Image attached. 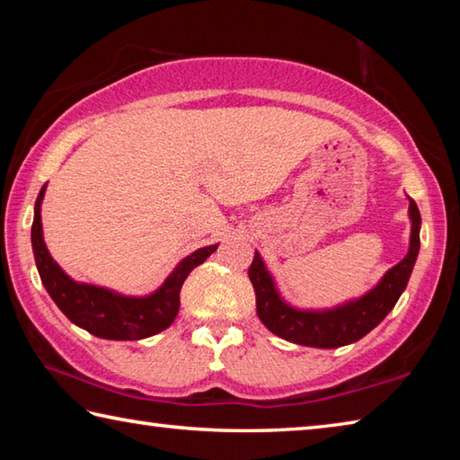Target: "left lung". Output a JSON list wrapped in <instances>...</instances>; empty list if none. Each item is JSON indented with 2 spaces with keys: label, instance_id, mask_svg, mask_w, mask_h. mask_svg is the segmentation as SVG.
Masks as SVG:
<instances>
[{
  "label": "left lung",
  "instance_id": "1",
  "mask_svg": "<svg viewBox=\"0 0 460 460\" xmlns=\"http://www.w3.org/2000/svg\"><path fill=\"white\" fill-rule=\"evenodd\" d=\"M410 219H411V237L410 252L398 266H394L381 278V282L371 292L361 296L359 300L349 302L332 310H296L288 306L279 298L270 271L261 261V255L255 252L252 266H249V279L255 290V305H258L260 321L268 329L296 345L334 349L349 345L363 339L371 329L384 321L389 310L406 290L408 279L420 252V211L418 205L410 199Z\"/></svg>",
  "mask_w": 460,
  "mask_h": 460
}]
</instances>
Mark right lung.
<instances>
[{"label":"right lung","instance_id":"right-lung-1","mask_svg":"<svg viewBox=\"0 0 460 460\" xmlns=\"http://www.w3.org/2000/svg\"><path fill=\"white\" fill-rule=\"evenodd\" d=\"M46 184L36 199L32 223V249L42 284L68 321L99 339L137 341L168 329L181 308V288L190 271L200 266L219 245L200 247L184 258L158 290L144 298L121 296L105 288L79 284L50 258L42 239L40 205Z\"/></svg>","mask_w":460,"mask_h":460}]
</instances>
